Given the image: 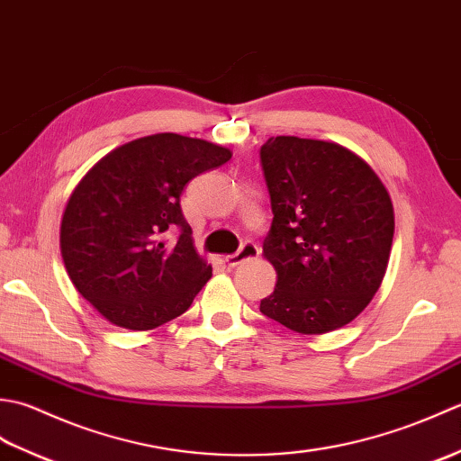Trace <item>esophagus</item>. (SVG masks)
Masks as SVG:
<instances>
[{"instance_id":"obj_1","label":"esophagus","mask_w":461,"mask_h":461,"mask_svg":"<svg viewBox=\"0 0 461 461\" xmlns=\"http://www.w3.org/2000/svg\"><path fill=\"white\" fill-rule=\"evenodd\" d=\"M258 256H259V248L256 246V243H243L240 251L231 253V256H223V261L228 263L230 267H238L240 263L248 261V259H256Z\"/></svg>"}]
</instances>
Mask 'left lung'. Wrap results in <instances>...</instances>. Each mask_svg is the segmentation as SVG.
<instances>
[{"label": "left lung", "instance_id": "1", "mask_svg": "<svg viewBox=\"0 0 461 461\" xmlns=\"http://www.w3.org/2000/svg\"><path fill=\"white\" fill-rule=\"evenodd\" d=\"M273 221L263 258L277 273L259 311L301 335L357 319L388 267L394 208L370 164L330 140L276 136L261 146Z\"/></svg>", "mask_w": 461, "mask_h": 461}]
</instances>
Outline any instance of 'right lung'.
Wrapping results in <instances>:
<instances>
[{
	"label": "right lung",
	"mask_w": 461,
	"mask_h": 461,
	"mask_svg": "<svg viewBox=\"0 0 461 461\" xmlns=\"http://www.w3.org/2000/svg\"><path fill=\"white\" fill-rule=\"evenodd\" d=\"M231 150L192 136L160 132L116 146L68 198L59 248L67 276L114 327L150 330L188 311L212 277L194 248L180 195L195 176ZM183 230L170 249L163 233Z\"/></svg>",
	"instance_id": "obj_1"
}]
</instances>
